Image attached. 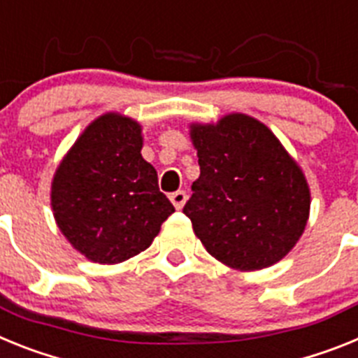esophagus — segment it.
<instances>
[{"label":"esophagus","instance_id":"obj_1","mask_svg":"<svg viewBox=\"0 0 358 358\" xmlns=\"http://www.w3.org/2000/svg\"><path fill=\"white\" fill-rule=\"evenodd\" d=\"M186 199H188V195H186L185 189H177V192L170 194V201H172V204L176 206V210H181V208L185 206Z\"/></svg>","mask_w":358,"mask_h":358}]
</instances>
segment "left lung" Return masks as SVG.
Masks as SVG:
<instances>
[{
	"instance_id": "obj_1",
	"label": "left lung",
	"mask_w": 358,
	"mask_h": 358,
	"mask_svg": "<svg viewBox=\"0 0 358 358\" xmlns=\"http://www.w3.org/2000/svg\"><path fill=\"white\" fill-rule=\"evenodd\" d=\"M201 176L182 208L211 256L236 271L280 262L296 245L310 213L301 169L271 129L233 113L192 123Z\"/></svg>"
}]
</instances>
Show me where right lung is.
<instances>
[{
  "label": "right lung",
  "mask_w": 358,
  "mask_h": 358,
  "mask_svg": "<svg viewBox=\"0 0 358 358\" xmlns=\"http://www.w3.org/2000/svg\"><path fill=\"white\" fill-rule=\"evenodd\" d=\"M141 147L140 123L107 113L85 127L53 176L57 226L87 260L120 264L140 255L176 211Z\"/></svg>",
  "instance_id": "add662e5"
}]
</instances>
